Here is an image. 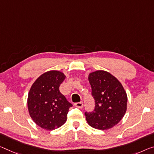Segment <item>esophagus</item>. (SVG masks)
<instances>
[{"instance_id":"34e87169","label":"esophagus","mask_w":154,"mask_h":154,"mask_svg":"<svg viewBox=\"0 0 154 154\" xmlns=\"http://www.w3.org/2000/svg\"><path fill=\"white\" fill-rule=\"evenodd\" d=\"M75 106H76L78 108H82L83 106H84V104H83V102H78V103H75Z\"/></svg>"}]
</instances>
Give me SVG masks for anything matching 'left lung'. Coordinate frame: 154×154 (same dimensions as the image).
Wrapping results in <instances>:
<instances>
[{
  "label": "left lung",
  "instance_id": "left-lung-1",
  "mask_svg": "<svg viewBox=\"0 0 154 154\" xmlns=\"http://www.w3.org/2000/svg\"><path fill=\"white\" fill-rule=\"evenodd\" d=\"M95 108L85 112L90 126L97 130H108L118 124L127 110L128 96L121 83L110 73L97 70L88 75Z\"/></svg>",
  "mask_w": 154,
  "mask_h": 154
}]
</instances>
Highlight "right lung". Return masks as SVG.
<instances>
[{
	"label": "right lung",
	"instance_id": "1",
	"mask_svg": "<svg viewBox=\"0 0 154 154\" xmlns=\"http://www.w3.org/2000/svg\"><path fill=\"white\" fill-rule=\"evenodd\" d=\"M66 76L62 72L50 70L41 75L29 92V115L41 128L53 130L64 125L72 105L60 92Z\"/></svg>",
	"mask_w": 154,
	"mask_h": 154
}]
</instances>
